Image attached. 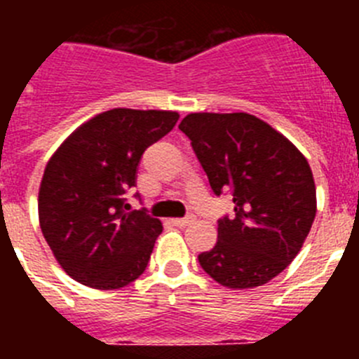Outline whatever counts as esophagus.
Masks as SVG:
<instances>
[{
  "label": "esophagus",
  "instance_id": "1",
  "mask_svg": "<svg viewBox=\"0 0 359 359\" xmlns=\"http://www.w3.org/2000/svg\"><path fill=\"white\" fill-rule=\"evenodd\" d=\"M194 215H187V217H177V219H172V224L177 228H185L189 226V224L194 223Z\"/></svg>",
  "mask_w": 359,
  "mask_h": 359
}]
</instances>
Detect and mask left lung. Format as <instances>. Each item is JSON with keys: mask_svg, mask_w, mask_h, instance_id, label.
Wrapping results in <instances>:
<instances>
[{"mask_svg": "<svg viewBox=\"0 0 359 359\" xmlns=\"http://www.w3.org/2000/svg\"><path fill=\"white\" fill-rule=\"evenodd\" d=\"M215 194L231 190L236 217L219 219L217 243L198 257L228 290H252L291 264L316 215L306 156L248 113H190L180 123Z\"/></svg>", "mask_w": 359, "mask_h": 359, "instance_id": "1", "label": "left lung"}]
</instances>
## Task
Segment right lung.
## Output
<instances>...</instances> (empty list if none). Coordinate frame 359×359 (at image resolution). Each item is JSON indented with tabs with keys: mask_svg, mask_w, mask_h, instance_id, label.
<instances>
[{
	"mask_svg": "<svg viewBox=\"0 0 359 359\" xmlns=\"http://www.w3.org/2000/svg\"><path fill=\"white\" fill-rule=\"evenodd\" d=\"M176 111H104L79 126L44 167L39 224L55 261L73 280L118 290L140 277L163 226L129 210L145 149L176 126Z\"/></svg>",
	"mask_w": 359,
	"mask_h": 359,
	"instance_id": "obj_1",
	"label": "right lung"
}]
</instances>
